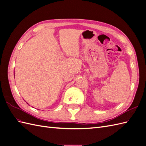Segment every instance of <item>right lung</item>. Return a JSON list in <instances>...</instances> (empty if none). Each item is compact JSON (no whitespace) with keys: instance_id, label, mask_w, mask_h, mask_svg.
Instances as JSON below:
<instances>
[{"instance_id":"obj_1","label":"right lung","mask_w":146,"mask_h":146,"mask_svg":"<svg viewBox=\"0 0 146 146\" xmlns=\"http://www.w3.org/2000/svg\"><path fill=\"white\" fill-rule=\"evenodd\" d=\"M27 104H28V103H27Z\"/></svg>"}]
</instances>
